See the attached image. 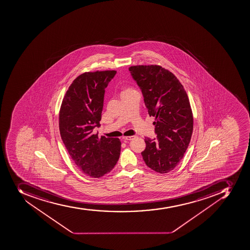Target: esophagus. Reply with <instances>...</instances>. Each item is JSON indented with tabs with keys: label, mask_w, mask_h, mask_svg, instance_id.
Instances as JSON below:
<instances>
[{
	"label": "esophagus",
	"mask_w": 250,
	"mask_h": 250,
	"mask_svg": "<svg viewBox=\"0 0 250 250\" xmlns=\"http://www.w3.org/2000/svg\"><path fill=\"white\" fill-rule=\"evenodd\" d=\"M134 138V135H132V136L123 137V140H124V142H127V141L132 140Z\"/></svg>",
	"instance_id": "obj_1"
}]
</instances>
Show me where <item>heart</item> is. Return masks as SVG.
<instances>
[{"label":"heart","mask_w":250,"mask_h":250,"mask_svg":"<svg viewBox=\"0 0 250 250\" xmlns=\"http://www.w3.org/2000/svg\"><path fill=\"white\" fill-rule=\"evenodd\" d=\"M128 90H130V89H126V90H124V91L123 92V93H124V92L128 91Z\"/></svg>","instance_id":"b5f03b06"}]
</instances>
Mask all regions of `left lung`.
Wrapping results in <instances>:
<instances>
[{"instance_id":"left-lung-1","label":"left lung","mask_w":250,"mask_h":250,"mask_svg":"<svg viewBox=\"0 0 250 250\" xmlns=\"http://www.w3.org/2000/svg\"><path fill=\"white\" fill-rule=\"evenodd\" d=\"M129 71L142 90L148 115L156 120L157 137L145 138L142 158L156 172H169L183 159L193 133L187 92L174 74L159 65L131 66Z\"/></svg>"}]
</instances>
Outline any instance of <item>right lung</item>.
<instances>
[{
	"instance_id": "obj_1",
	"label": "right lung",
	"mask_w": 250,
	"mask_h": 250,
	"mask_svg": "<svg viewBox=\"0 0 250 250\" xmlns=\"http://www.w3.org/2000/svg\"><path fill=\"white\" fill-rule=\"evenodd\" d=\"M116 71L85 72L67 89L61 104L59 128L68 154L82 172L100 178L110 172L120 158L119 138L98 137L104 89Z\"/></svg>"
}]
</instances>
